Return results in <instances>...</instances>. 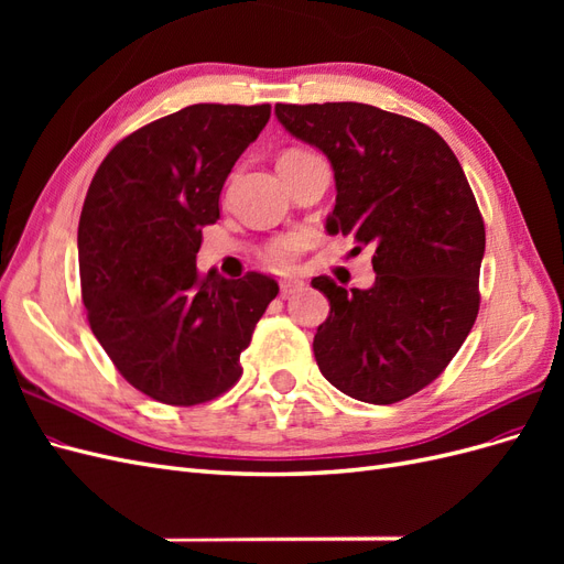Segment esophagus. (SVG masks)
I'll return each mask as SVG.
<instances>
[{
	"label": "esophagus",
	"instance_id": "obj_1",
	"mask_svg": "<svg viewBox=\"0 0 564 564\" xmlns=\"http://www.w3.org/2000/svg\"><path fill=\"white\" fill-rule=\"evenodd\" d=\"M303 286H305V284H303L301 280L289 278V280H282V282H280V294H282V299H286V296H292V294L301 292Z\"/></svg>",
	"mask_w": 564,
	"mask_h": 564
}]
</instances>
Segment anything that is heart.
<instances>
[{"instance_id":"heart-1","label":"heart","mask_w":564,"mask_h":564,"mask_svg":"<svg viewBox=\"0 0 564 564\" xmlns=\"http://www.w3.org/2000/svg\"><path fill=\"white\" fill-rule=\"evenodd\" d=\"M286 155H303V152L292 150V152H286ZM303 245H305V240H303L301 235H296V232L280 235V237H275V240H270V242L263 247L261 259H263L270 268L286 270V268L294 265L296 256L301 253Z\"/></svg>"}]
</instances>
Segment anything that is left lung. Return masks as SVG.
Masks as SVG:
<instances>
[{"mask_svg":"<svg viewBox=\"0 0 564 564\" xmlns=\"http://www.w3.org/2000/svg\"><path fill=\"white\" fill-rule=\"evenodd\" d=\"M275 115L332 162L327 232L373 249V286L313 280L329 299L317 367L360 402L414 395L445 371L480 311L485 220L464 169L437 131L381 108L278 104Z\"/></svg>","mask_w":564,"mask_h":564,"instance_id":"left-lung-1","label":"left lung"}]
</instances>
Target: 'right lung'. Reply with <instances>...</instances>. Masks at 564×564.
<instances>
[{
    "instance_id": "add662e5",
    "label": "right lung",
    "mask_w": 564,
    "mask_h": 564,
    "mask_svg": "<svg viewBox=\"0 0 564 564\" xmlns=\"http://www.w3.org/2000/svg\"><path fill=\"white\" fill-rule=\"evenodd\" d=\"M270 106L197 104L119 141L84 199L77 251L91 332L143 395L193 406L242 377L240 355L280 286L263 272L199 275L202 228Z\"/></svg>"
}]
</instances>
